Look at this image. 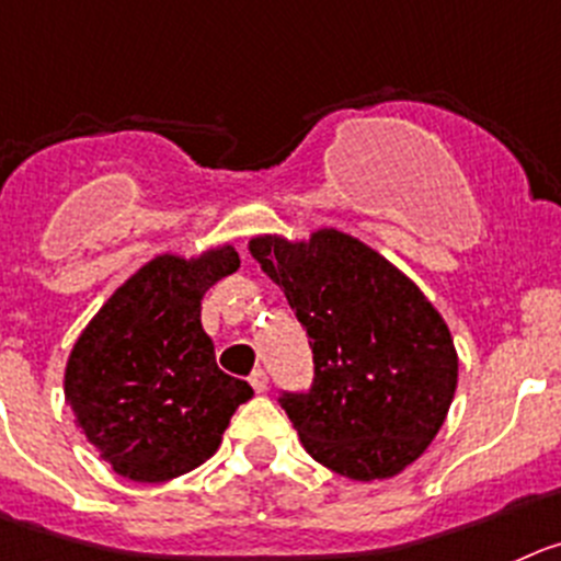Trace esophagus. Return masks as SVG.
<instances>
[{"label": "esophagus", "instance_id": "obj_1", "mask_svg": "<svg viewBox=\"0 0 561 561\" xmlns=\"http://www.w3.org/2000/svg\"><path fill=\"white\" fill-rule=\"evenodd\" d=\"M249 381H251V387H254V390H256V392H265V390H268V374H265V370H263V368H256V370H251Z\"/></svg>", "mask_w": 561, "mask_h": 561}]
</instances>
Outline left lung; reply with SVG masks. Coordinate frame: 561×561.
Returning <instances> with one entry per match:
<instances>
[{
  "label": "left lung",
  "instance_id": "8db88e82",
  "mask_svg": "<svg viewBox=\"0 0 561 561\" xmlns=\"http://www.w3.org/2000/svg\"><path fill=\"white\" fill-rule=\"evenodd\" d=\"M249 251L285 287L310 340L312 385L279 392L307 454L357 481L401 473L426 451L457 390L446 321L396 265L337 229L310 243L254 238Z\"/></svg>",
  "mask_w": 561,
  "mask_h": 561
}]
</instances>
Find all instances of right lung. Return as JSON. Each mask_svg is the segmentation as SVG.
Here are the masks:
<instances>
[{
	"label": "right lung",
	"instance_id": "add662e5",
	"mask_svg": "<svg viewBox=\"0 0 561 561\" xmlns=\"http://www.w3.org/2000/svg\"><path fill=\"white\" fill-rule=\"evenodd\" d=\"M240 268L232 245L198 260L154 256L110 296L66 365L77 426L118 476L169 481L216 454L249 381L216 365L202 296Z\"/></svg>",
	"mask_w": 561,
	"mask_h": 561
}]
</instances>
